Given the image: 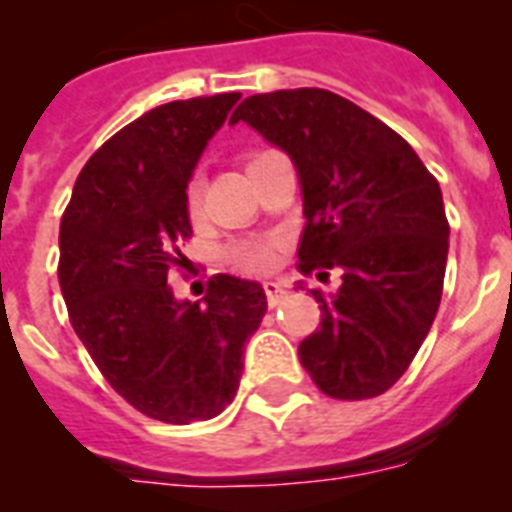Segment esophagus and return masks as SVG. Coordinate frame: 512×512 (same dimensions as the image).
<instances>
[{
	"label": "esophagus",
	"instance_id": "esophagus-1",
	"mask_svg": "<svg viewBox=\"0 0 512 512\" xmlns=\"http://www.w3.org/2000/svg\"><path fill=\"white\" fill-rule=\"evenodd\" d=\"M265 289V297H268V305L271 308H276V305L287 297V289H284V284H279V281H265L263 284Z\"/></svg>",
	"mask_w": 512,
	"mask_h": 512
}]
</instances>
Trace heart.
Segmentation results:
<instances>
[{
	"mask_svg": "<svg viewBox=\"0 0 512 512\" xmlns=\"http://www.w3.org/2000/svg\"><path fill=\"white\" fill-rule=\"evenodd\" d=\"M265 154V151H260ZM260 154L249 156V164L255 162ZM185 209L188 215L199 217L201 212V185L199 180H191L185 185ZM276 255H279V244L273 239H244L233 241L231 247H225V260L241 273H249V276H263L276 265Z\"/></svg>",
	"mask_w": 512,
	"mask_h": 512,
	"instance_id": "obj_1",
	"label": "heart"
}]
</instances>
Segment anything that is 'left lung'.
<instances>
[{
	"label": "left lung",
	"mask_w": 512,
	"mask_h": 512,
	"mask_svg": "<svg viewBox=\"0 0 512 512\" xmlns=\"http://www.w3.org/2000/svg\"><path fill=\"white\" fill-rule=\"evenodd\" d=\"M239 119L297 167V271H342L332 297L311 289L321 324L300 342V364L327 396H380L409 369L444 292L449 220L438 180L398 132L329 90L252 95L231 124Z\"/></svg>",
	"instance_id": "left-lung-1"
}]
</instances>
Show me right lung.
Returning <instances> with one entry per match:
<instances>
[{
	"label": "right lung",
	"instance_id": "right-lung-1",
	"mask_svg": "<svg viewBox=\"0 0 512 512\" xmlns=\"http://www.w3.org/2000/svg\"><path fill=\"white\" fill-rule=\"evenodd\" d=\"M239 92L172 100L122 127L79 172L60 220L58 281L100 374L151 420L188 425L231 404L244 342L268 303L257 281L209 279L177 303L167 276L191 239L185 185Z\"/></svg>",
	"mask_w": 512,
	"mask_h": 512
}]
</instances>
